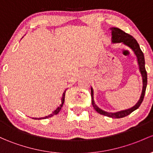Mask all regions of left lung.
I'll use <instances>...</instances> for the list:
<instances>
[{"mask_svg": "<svg viewBox=\"0 0 153 153\" xmlns=\"http://www.w3.org/2000/svg\"><path fill=\"white\" fill-rule=\"evenodd\" d=\"M111 42L112 43H122L125 45L128 46L130 47L133 51H134V54L136 55V58H137L138 65H139V71H140L141 74L142 76V92L141 94V97L139 98V101L134 105L133 107L130 108V109L122 110V111H117V112L111 113V112H106V111H103L102 109H99L98 106H96V103H94V100H93V88H91V98H92V105H93V108L99 114H102V115L107 116L109 117L112 118H122L124 117L128 116V114H131L136 109L140 106L141 103H142L143 100H144V95H145L146 88H147V71L145 69V61H144V56L143 54L142 51L141 50L140 47H139V44L136 42V40L134 39L132 36L129 35V34L126 33V32L120 30L117 27H111Z\"/></svg>", "mask_w": 153, "mask_h": 153, "instance_id": "8db88e82", "label": "left lung"}]
</instances>
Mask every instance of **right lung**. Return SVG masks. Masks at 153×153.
I'll use <instances>...</instances> for the list:
<instances>
[{"label": "right lung", "mask_w": 153, "mask_h": 153, "mask_svg": "<svg viewBox=\"0 0 153 153\" xmlns=\"http://www.w3.org/2000/svg\"><path fill=\"white\" fill-rule=\"evenodd\" d=\"M65 90L64 91V93H63V96H62V99H61V103H60V105L59 106H57V109L55 110V111H52V113H51L50 114H49L48 116H46L44 117H42V118H38V120H41V119H46V118H48V117H51L54 116V115H56L59 113V111H60V109H61L62 106H63V103L64 101H65ZM36 119H37V118H36Z\"/></svg>", "instance_id": "obj_1"}]
</instances>
